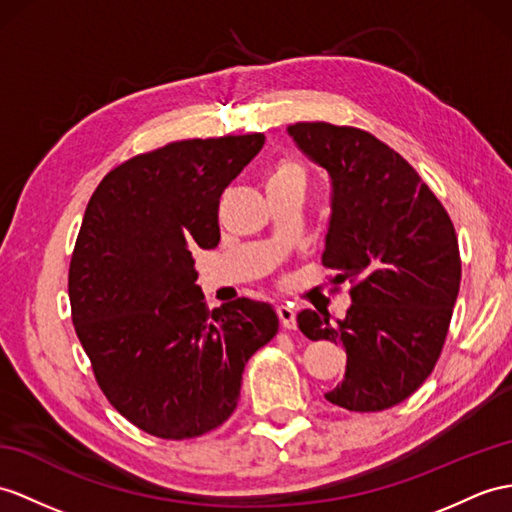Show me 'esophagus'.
Returning <instances> with one entry per match:
<instances>
[{"mask_svg": "<svg viewBox=\"0 0 512 512\" xmlns=\"http://www.w3.org/2000/svg\"><path fill=\"white\" fill-rule=\"evenodd\" d=\"M295 315H297V310L291 306V304H282V306H278V317H280V323H282V328H286V330H295Z\"/></svg>", "mask_w": 512, "mask_h": 512, "instance_id": "34e87169", "label": "esophagus"}]
</instances>
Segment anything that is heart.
Segmentation results:
<instances>
[{"label": "heart", "mask_w": 512, "mask_h": 512, "mask_svg": "<svg viewBox=\"0 0 512 512\" xmlns=\"http://www.w3.org/2000/svg\"><path fill=\"white\" fill-rule=\"evenodd\" d=\"M269 184H295L304 189L308 184V169L299 160L284 158L278 162V167L273 169Z\"/></svg>", "instance_id": "1"}]
</instances>
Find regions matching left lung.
Segmentation results:
<instances>
[{"label": "left lung", "instance_id": "8db88e82", "mask_svg": "<svg viewBox=\"0 0 512 512\" xmlns=\"http://www.w3.org/2000/svg\"><path fill=\"white\" fill-rule=\"evenodd\" d=\"M289 134L332 178V217L321 263L334 289L350 284L343 321L302 310L310 341L345 347L343 382L326 400L352 413L404 402L441 356L460 289L454 223L408 160L371 132L326 121Z\"/></svg>", "mask_w": 512, "mask_h": 512}]
</instances>
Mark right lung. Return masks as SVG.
Wrapping results in <instances>:
<instances>
[{"instance_id":"obj_1","label":"right lung","mask_w":512,"mask_h":512,"mask_svg":"<svg viewBox=\"0 0 512 512\" xmlns=\"http://www.w3.org/2000/svg\"><path fill=\"white\" fill-rule=\"evenodd\" d=\"M265 134L167 143L110 169L69 265L71 319L106 400L167 441L219 428L247 360L278 334L263 302L208 310L193 249L219 245V197Z\"/></svg>"}]
</instances>
